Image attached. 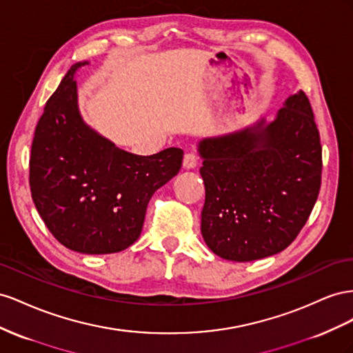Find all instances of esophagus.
Listing matches in <instances>:
<instances>
[{
    "instance_id": "34e87169",
    "label": "esophagus",
    "mask_w": 353,
    "mask_h": 353,
    "mask_svg": "<svg viewBox=\"0 0 353 353\" xmlns=\"http://www.w3.org/2000/svg\"><path fill=\"white\" fill-rule=\"evenodd\" d=\"M198 165V157L194 152H188L183 158V167L185 168H195Z\"/></svg>"
}]
</instances>
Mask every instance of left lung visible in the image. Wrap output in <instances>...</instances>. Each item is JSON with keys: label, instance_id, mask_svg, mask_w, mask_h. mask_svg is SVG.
I'll list each match as a JSON object with an SVG mask.
<instances>
[{"label": "left lung", "instance_id": "1", "mask_svg": "<svg viewBox=\"0 0 353 353\" xmlns=\"http://www.w3.org/2000/svg\"><path fill=\"white\" fill-rule=\"evenodd\" d=\"M205 185L201 234L221 259L253 261L285 250L321 188L322 148L307 96H290L272 123L198 143Z\"/></svg>", "mask_w": 353, "mask_h": 353}]
</instances>
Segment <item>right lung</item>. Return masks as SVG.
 I'll list each match as a JSON object with an SVG mask.
<instances>
[{
    "instance_id": "1",
    "label": "right lung",
    "mask_w": 353,
    "mask_h": 353,
    "mask_svg": "<svg viewBox=\"0 0 353 353\" xmlns=\"http://www.w3.org/2000/svg\"><path fill=\"white\" fill-rule=\"evenodd\" d=\"M70 66L39 118L29 158V186L39 216L66 248L109 254L140 236L155 190L182 167L183 150L149 157L117 148L90 128L77 103V70Z\"/></svg>"
}]
</instances>
